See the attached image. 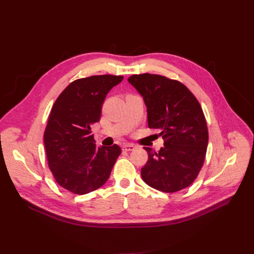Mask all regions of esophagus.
<instances>
[{"label": "esophagus", "mask_w": 254, "mask_h": 254, "mask_svg": "<svg viewBox=\"0 0 254 254\" xmlns=\"http://www.w3.org/2000/svg\"><path fill=\"white\" fill-rule=\"evenodd\" d=\"M134 149H135V146H134V144H132V143H127V144H124V146H123V151H126V152L133 151Z\"/></svg>", "instance_id": "esophagus-1"}]
</instances>
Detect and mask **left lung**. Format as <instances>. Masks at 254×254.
Returning <instances> with one entry per match:
<instances>
[{
	"label": "left lung",
	"instance_id": "8db88e82",
	"mask_svg": "<svg viewBox=\"0 0 254 254\" xmlns=\"http://www.w3.org/2000/svg\"><path fill=\"white\" fill-rule=\"evenodd\" d=\"M128 81L142 96L149 128L158 129L163 147L148 152L141 168L143 182L166 193L182 190L197 178L209 141L202 108L189 89L176 79L158 74H133Z\"/></svg>",
	"mask_w": 254,
	"mask_h": 254
}]
</instances>
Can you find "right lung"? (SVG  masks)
<instances>
[{
	"label": "right lung",
	"mask_w": 254,
	"mask_h": 254,
	"mask_svg": "<svg viewBox=\"0 0 254 254\" xmlns=\"http://www.w3.org/2000/svg\"><path fill=\"white\" fill-rule=\"evenodd\" d=\"M122 80L108 74L76 79L52 107L44 131L48 167L57 183L74 194L101 187L121 154L117 144L96 146L91 127L100 120L107 93Z\"/></svg>",
	"instance_id": "obj_1"
}]
</instances>
